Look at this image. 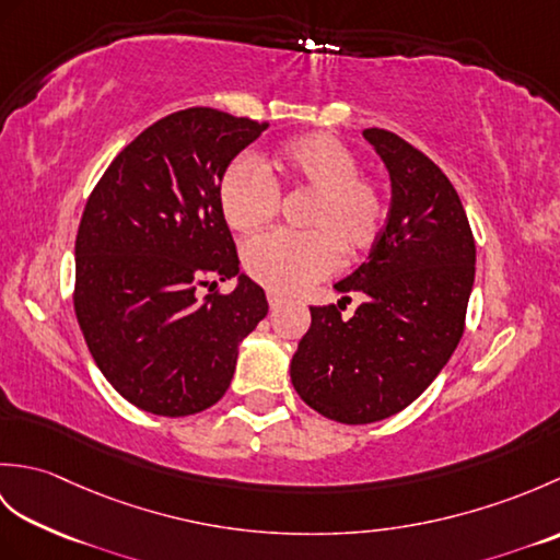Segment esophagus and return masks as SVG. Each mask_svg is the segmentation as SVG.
Segmentation results:
<instances>
[{
	"mask_svg": "<svg viewBox=\"0 0 560 560\" xmlns=\"http://www.w3.org/2000/svg\"><path fill=\"white\" fill-rule=\"evenodd\" d=\"M267 301H269V307H271V311H277V307L283 303L281 295H279V293H273V291H269V293H267Z\"/></svg>",
	"mask_w": 560,
	"mask_h": 560,
	"instance_id": "esophagus-1",
	"label": "esophagus"
}]
</instances>
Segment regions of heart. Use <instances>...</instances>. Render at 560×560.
Segmentation results:
<instances>
[{
    "label": "heart",
    "mask_w": 560,
    "mask_h": 560,
    "mask_svg": "<svg viewBox=\"0 0 560 560\" xmlns=\"http://www.w3.org/2000/svg\"><path fill=\"white\" fill-rule=\"evenodd\" d=\"M283 185L313 192L307 233H269L245 245L249 277L277 293H299L329 277L339 259H361L385 231L387 197L361 171L349 144L327 132L289 139L271 156ZM279 187L249 156L233 159L219 180V205L233 231L255 233L277 217Z\"/></svg>",
    "instance_id": "1"
}]
</instances>
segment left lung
<instances>
[{
	"instance_id": "left-lung-1",
	"label": "left lung",
	"mask_w": 560,
	"mask_h": 560,
	"mask_svg": "<svg viewBox=\"0 0 560 560\" xmlns=\"http://www.w3.org/2000/svg\"><path fill=\"white\" fill-rule=\"evenodd\" d=\"M392 183L385 231L363 265L335 283L366 295L353 318L311 307L291 361L301 399L331 421L361 425L407 409L443 371L464 331L477 245L457 189L387 129H363ZM340 306V301H339Z\"/></svg>"
}]
</instances>
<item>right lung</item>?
I'll use <instances>...</instances> for the list:
<instances>
[{"instance_id":"add662e5","label":"right lung","mask_w":560,"mask_h":560,"mask_svg":"<svg viewBox=\"0 0 560 560\" xmlns=\"http://www.w3.org/2000/svg\"><path fill=\"white\" fill-rule=\"evenodd\" d=\"M265 129L213 108L173 113L117 153L83 209L79 327L105 380L149 413L175 419L217 404L237 347L269 311L219 205L225 165ZM211 278H235L236 289L199 302Z\"/></svg>"}]
</instances>
